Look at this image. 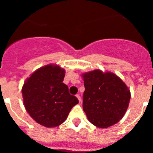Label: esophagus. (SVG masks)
I'll return each instance as SVG.
<instances>
[{"mask_svg": "<svg viewBox=\"0 0 153 153\" xmlns=\"http://www.w3.org/2000/svg\"><path fill=\"white\" fill-rule=\"evenodd\" d=\"M76 97H77V99H78V100L79 101V102H80V100H81V97H80V96L79 95V94H76Z\"/></svg>", "mask_w": 153, "mask_h": 153, "instance_id": "1", "label": "esophagus"}]
</instances>
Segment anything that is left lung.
I'll list each match as a JSON object with an SVG mask.
<instances>
[{"instance_id":"left-lung-1","label":"left lung","mask_w":153,"mask_h":153,"mask_svg":"<svg viewBox=\"0 0 153 153\" xmlns=\"http://www.w3.org/2000/svg\"><path fill=\"white\" fill-rule=\"evenodd\" d=\"M83 109L89 121L99 128L118 123L125 114L130 91L117 75L96 70L83 74Z\"/></svg>"}]
</instances>
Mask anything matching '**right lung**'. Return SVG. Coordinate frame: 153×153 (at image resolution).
Wrapping results in <instances>:
<instances>
[{"label":"right lung","mask_w":153,"mask_h":153,"mask_svg":"<svg viewBox=\"0 0 153 153\" xmlns=\"http://www.w3.org/2000/svg\"><path fill=\"white\" fill-rule=\"evenodd\" d=\"M64 76L63 69L49 64L36 70L24 83V104L37 123L49 128L60 126L79 102L63 83Z\"/></svg>","instance_id":"add662e5"}]
</instances>
